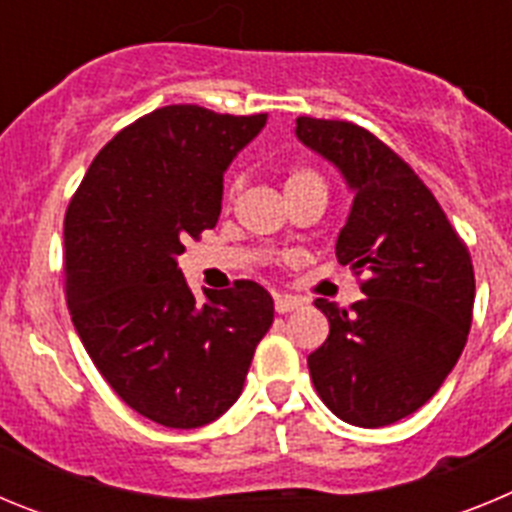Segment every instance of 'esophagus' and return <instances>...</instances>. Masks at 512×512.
Returning a JSON list of instances; mask_svg holds the SVG:
<instances>
[{"instance_id": "1", "label": "esophagus", "mask_w": 512, "mask_h": 512, "mask_svg": "<svg viewBox=\"0 0 512 512\" xmlns=\"http://www.w3.org/2000/svg\"><path fill=\"white\" fill-rule=\"evenodd\" d=\"M300 305H302V302L297 300V297H292V295H277V297H274V310H277L279 315L297 310Z\"/></svg>"}]
</instances>
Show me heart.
<instances>
[{
    "label": "heart",
    "instance_id": "1",
    "mask_svg": "<svg viewBox=\"0 0 512 512\" xmlns=\"http://www.w3.org/2000/svg\"><path fill=\"white\" fill-rule=\"evenodd\" d=\"M300 184H323L320 182V176L310 169H292L287 176V182H284V189L289 187H300Z\"/></svg>",
    "mask_w": 512,
    "mask_h": 512
}]
</instances>
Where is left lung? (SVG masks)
Masks as SVG:
<instances>
[{"label": "left lung", "instance_id": "1", "mask_svg": "<svg viewBox=\"0 0 512 512\" xmlns=\"http://www.w3.org/2000/svg\"><path fill=\"white\" fill-rule=\"evenodd\" d=\"M295 133L354 192L336 256L366 274V297L351 310L315 300L330 333L307 356L312 384L341 420L382 428L423 408L459 361L474 310L472 256L431 189L377 135L318 117H297Z\"/></svg>", "mask_w": 512, "mask_h": 512}]
</instances>
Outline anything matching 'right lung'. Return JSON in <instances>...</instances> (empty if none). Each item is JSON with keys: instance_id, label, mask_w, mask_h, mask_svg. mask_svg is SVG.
I'll return each instance as SVG.
<instances>
[{"instance_id": "obj_1", "label": "right lung", "mask_w": 512, "mask_h": 512, "mask_svg": "<svg viewBox=\"0 0 512 512\" xmlns=\"http://www.w3.org/2000/svg\"><path fill=\"white\" fill-rule=\"evenodd\" d=\"M266 115L169 104L97 153L63 220L66 302L81 343L125 405L200 428L238 400L274 320L261 284L194 300L176 259L215 228L223 174Z\"/></svg>"}]
</instances>
